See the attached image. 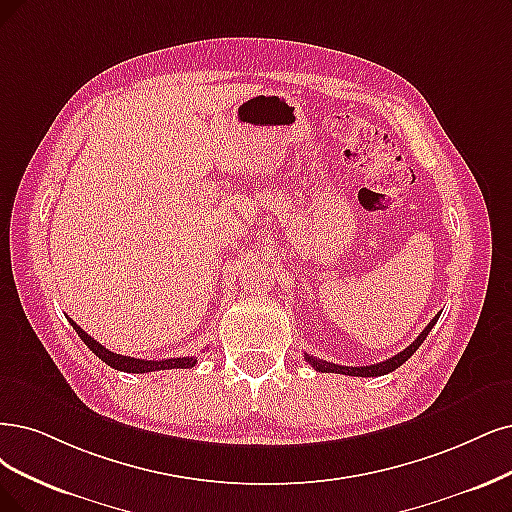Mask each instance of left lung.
<instances>
[{"mask_svg": "<svg viewBox=\"0 0 512 512\" xmlns=\"http://www.w3.org/2000/svg\"><path fill=\"white\" fill-rule=\"evenodd\" d=\"M439 316H441V314H437V316H434V318L430 320L428 327H426L418 337H415L413 344H409L403 352L394 354L392 358H386L384 363H375V365H367V367H344V365H335V363L320 361V358H314V356H310V354H306V361H308L316 371H320V373H344V375H354V377H377V375H386V373H390V371H394V369H399V367L407 361V358H411V354L424 344L426 335L430 333V329H432L434 325H437Z\"/></svg>", "mask_w": 512, "mask_h": 512, "instance_id": "8db88e82", "label": "left lung"}]
</instances>
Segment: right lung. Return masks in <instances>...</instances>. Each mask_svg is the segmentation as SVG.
<instances>
[{"label": "right lung", "mask_w": 512, "mask_h": 512, "mask_svg": "<svg viewBox=\"0 0 512 512\" xmlns=\"http://www.w3.org/2000/svg\"><path fill=\"white\" fill-rule=\"evenodd\" d=\"M71 327L75 329V333L80 335L82 342L97 354L101 361L113 369L118 371H126V373H149V371H164V369H189L198 363L196 356H179V358H166V361H147V358H132V356H124V354H116L107 350L105 346H101L97 339L90 337L82 327H78L69 318Z\"/></svg>", "instance_id": "add662e5"}]
</instances>
